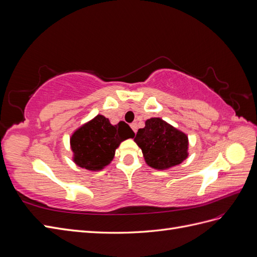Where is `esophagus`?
I'll use <instances>...</instances> for the list:
<instances>
[{
	"mask_svg": "<svg viewBox=\"0 0 257 257\" xmlns=\"http://www.w3.org/2000/svg\"><path fill=\"white\" fill-rule=\"evenodd\" d=\"M131 127H132V130L134 131V133H136V132H137V124L136 123H132L131 124Z\"/></svg>",
	"mask_w": 257,
	"mask_h": 257,
	"instance_id": "obj_1",
	"label": "esophagus"
}]
</instances>
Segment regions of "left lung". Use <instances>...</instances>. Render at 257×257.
Returning a JSON list of instances; mask_svg holds the SVG:
<instances>
[{"label": "left lung", "instance_id": "obj_1", "mask_svg": "<svg viewBox=\"0 0 257 257\" xmlns=\"http://www.w3.org/2000/svg\"><path fill=\"white\" fill-rule=\"evenodd\" d=\"M134 142L142 149L147 164L154 169L164 170L181 164L189 155L186 134L161 118L148 119Z\"/></svg>", "mask_w": 257, "mask_h": 257}]
</instances>
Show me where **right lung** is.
<instances>
[{
    "label": "right lung",
    "mask_w": 257,
    "mask_h": 257,
    "mask_svg": "<svg viewBox=\"0 0 257 257\" xmlns=\"http://www.w3.org/2000/svg\"><path fill=\"white\" fill-rule=\"evenodd\" d=\"M135 133L125 122L112 125L102 114L77 128L71 137V148L76 165L92 172L103 169L110 164L115 149Z\"/></svg>",
    "instance_id": "obj_1"
}]
</instances>
